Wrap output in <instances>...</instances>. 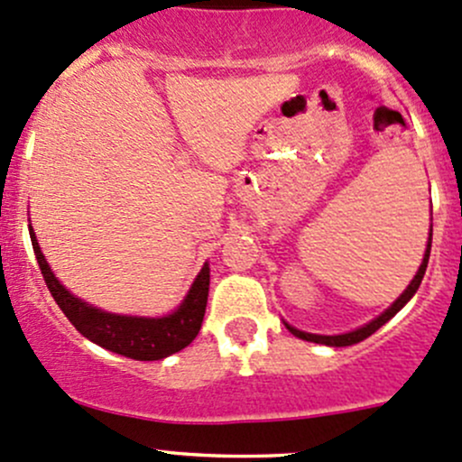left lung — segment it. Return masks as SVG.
I'll return each instance as SVG.
<instances>
[{"mask_svg": "<svg viewBox=\"0 0 462 462\" xmlns=\"http://www.w3.org/2000/svg\"><path fill=\"white\" fill-rule=\"evenodd\" d=\"M430 251H431V229H430V240H427V249H425V255H422V263L418 266L416 275H413L411 282L407 284L405 291L401 293V296L396 298V302L392 304L389 309H384L383 313H380L378 318H374L372 322H367V325L358 327V329L354 331H346V334H337V336H320V334H309V331H300L296 329V327H291L289 322H284V327H287L289 331H291L293 336L300 337V340H307V342H318V345H327V346H349V345H356V342H363L365 337H369L374 334V331H378L380 327L384 325L387 320H392L393 316H396L398 311H401L405 304L411 300L413 293L418 291V287H420L422 282V275H425L427 271V263H430Z\"/></svg>", "mask_w": 462, "mask_h": 462, "instance_id": "1", "label": "left lung"}]
</instances>
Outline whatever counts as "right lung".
<instances>
[{
    "label": "right lung",
    "instance_id": "right-lung-1",
    "mask_svg": "<svg viewBox=\"0 0 462 462\" xmlns=\"http://www.w3.org/2000/svg\"><path fill=\"white\" fill-rule=\"evenodd\" d=\"M28 233H31L32 251H35L37 264H40L51 296L60 304L64 316L73 322L75 329L84 337H88L90 342L133 360H162L196 340L204 320V311H207L208 280H211V275H208L211 271H208L207 263L199 269L191 289L173 313H166L160 318L122 316V313L104 311V309L93 307V304L84 302L82 298L73 296L55 278L31 225H28Z\"/></svg>",
    "mask_w": 462,
    "mask_h": 462
}]
</instances>
